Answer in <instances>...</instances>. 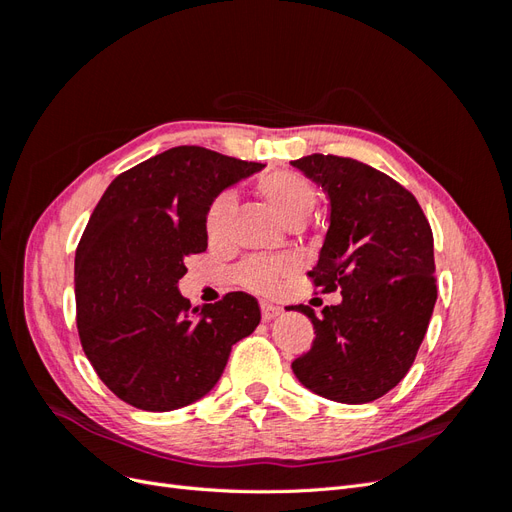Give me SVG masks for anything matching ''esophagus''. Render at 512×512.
<instances>
[{
    "mask_svg": "<svg viewBox=\"0 0 512 512\" xmlns=\"http://www.w3.org/2000/svg\"><path fill=\"white\" fill-rule=\"evenodd\" d=\"M260 314H262V320L271 322V320H275L277 316L282 314V309L277 307V305H271V303H262V305H260Z\"/></svg>",
    "mask_w": 512,
    "mask_h": 512,
    "instance_id": "esophagus-1",
    "label": "esophagus"
}]
</instances>
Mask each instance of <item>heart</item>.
I'll use <instances>...</instances> for the list:
<instances>
[{
    "label": "heart",
    "instance_id": "heart-1",
    "mask_svg": "<svg viewBox=\"0 0 512 512\" xmlns=\"http://www.w3.org/2000/svg\"><path fill=\"white\" fill-rule=\"evenodd\" d=\"M258 194L277 213L286 226L292 222H303L316 207V190L299 173H273L258 183ZM232 211H235V196L224 192L213 198L205 215V230L211 241H222L228 235ZM288 271L286 262H275L265 258H254L245 262L239 271L243 286L256 292H271L277 277Z\"/></svg>",
    "mask_w": 512,
    "mask_h": 512
}]
</instances>
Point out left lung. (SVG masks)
Returning <instances> with one entry per match:
<instances>
[{
  "label": "left lung",
  "mask_w": 512,
  "mask_h": 512,
  "mask_svg": "<svg viewBox=\"0 0 512 512\" xmlns=\"http://www.w3.org/2000/svg\"><path fill=\"white\" fill-rule=\"evenodd\" d=\"M316 181L331 203L329 230L307 275L342 303L316 316L312 350L292 361L312 393L339 404H369L408 374L438 299L433 235L416 198L359 160L305 156L290 162Z\"/></svg>",
  "instance_id": "8db88e82"
}]
</instances>
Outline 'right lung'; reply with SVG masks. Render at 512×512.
Listing matches in <instances>:
<instances>
[{
  "label": "right lung",
  "mask_w": 512,
  "mask_h": 512,
  "mask_svg": "<svg viewBox=\"0 0 512 512\" xmlns=\"http://www.w3.org/2000/svg\"><path fill=\"white\" fill-rule=\"evenodd\" d=\"M265 168L205 147H173L121 173L76 247L79 337L100 380L126 404L170 412L205 397L230 348L254 333L258 301L228 292L192 307L185 258L207 250L215 196Z\"/></svg>",
  "instance_id": "right-lung-1"
}]
</instances>
